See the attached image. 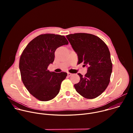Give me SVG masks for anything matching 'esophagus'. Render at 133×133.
I'll list each match as a JSON object with an SVG mask.
<instances>
[{
	"label": "esophagus",
	"mask_w": 133,
	"mask_h": 133,
	"mask_svg": "<svg viewBox=\"0 0 133 133\" xmlns=\"http://www.w3.org/2000/svg\"><path fill=\"white\" fill-rule=\"evenodd\" d=\"M72 75V74H71V73H70V72H68V73H67V75H68V76H69V77L71 76Z\"/></svg>",
	"instance_id": "34e87169"
}]
</instances>
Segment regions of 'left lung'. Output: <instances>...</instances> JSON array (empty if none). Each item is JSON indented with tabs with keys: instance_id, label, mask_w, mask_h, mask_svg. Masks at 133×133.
<instances>
[{
	"instance_id": "obj_1",
	"label": "left lung",
	"mask_w": 133,
	"mask_h": 133,
	"mask_svg": "<svg viewBox=\"0 0 133 133\" xmlns=\"http://www.w3.org/2000/svg\"><path fill=\"white\" fill-rule=\"evenodd\" d=\"M77 53L79 64L88 67L84 76L81 74L78 83L74 85L78 93L87 99L99 96L107 88L112 72L110 54L106 44L98 37L90 34L76 33L66 36Z\"/></svg>"
}]
</instances>
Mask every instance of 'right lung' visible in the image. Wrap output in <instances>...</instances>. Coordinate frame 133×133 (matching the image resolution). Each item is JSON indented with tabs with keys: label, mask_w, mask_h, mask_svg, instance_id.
Listing matches in <instances>:
<instances>
[{
	"label": "right lung",
	"mask_w": 133,
	"mask_h": 133,
	"mask_svg": "<svg viewBox=\"0 0 133 133\" xmlns=\"http://www.w3.org/2000/svg\"><path fill=\"white\" fill-rule=\"evenodd\" d=\"M68 44L64 36L46 34L35 38L23 50L19 64L22 80L37 99L48 101L59 93L67 74L50 72L47 68L54 61L56 49Z\"/></svg>",
	"instance_id": "1"
}]
</instances>
